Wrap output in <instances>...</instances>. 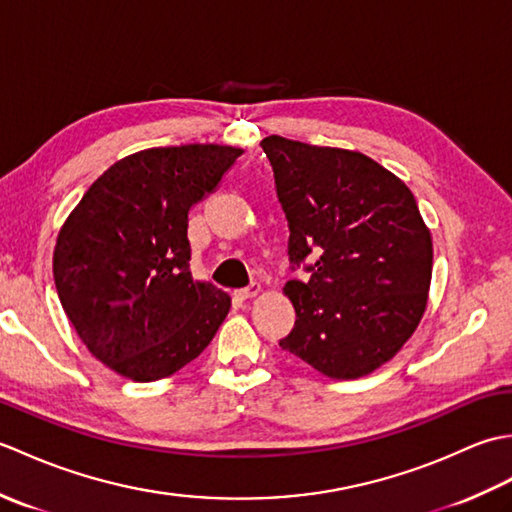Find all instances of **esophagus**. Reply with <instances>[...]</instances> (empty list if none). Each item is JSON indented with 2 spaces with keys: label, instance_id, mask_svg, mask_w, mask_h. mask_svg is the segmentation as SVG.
<instances>
[{
  "label": "esophagus",
  "instance_id": "34e87169",
  "mask_svg": "<svg viewBox=\"0 0 512 512\" xmlns=\"http://www.w3.org/2000/svg\"><path fill=\"white\" fill-rule=\"evenodd\" d=\"M259 292H262V284H250L248 288H244V290H237L235 295L239 297V299H253V297H257Z\"/></svg>",
  "mask_w": 512,
  "mask_h": 512
}]
</instances>
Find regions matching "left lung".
Returning <instances> with one entry per match:
<instances>
[{
	"label": "left lung",
	"instance_id": "1",
	"mask_svg": "<svg viewBox=\"0 0 512 512\" xmlns=\"http://www.w3.org/2000/svg\"><path fill=\"white\" fill-rule=\"evenodd\" d=\"M262 149L290 228V262L319 255L308 281L284 286L297 321L281 350L328 378L372 374L427 310L433 242L416 198L361 151L281 136L264 138Z\"/></svg>",
	"mask_w": 512,
	"mask_h": 512
}]
</instances>
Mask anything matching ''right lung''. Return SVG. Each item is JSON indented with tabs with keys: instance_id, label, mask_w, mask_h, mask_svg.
Returning a JSON list of instances; mask_svg holds the SVG:
<instances>
[{
	"instance_id": "add662e5",
	"label": "right lung",
	"mask_w": 512,
	"mask_h": 512,
	"mask_svg": "<svg viewBox=\"0 0 512 512\" xmlns=\"http://www.w3.org/2000/svg\"><path fill=\"white\" fill-rule=\"evenodd\" d=\"M242 154L200 143L136 151L63 222L54 286L83 345L112 372L167 378L213 341L231 297L189 273V211Z\"/></svg>"
}]
</instances>
